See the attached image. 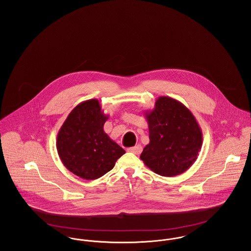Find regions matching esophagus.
I'll return each mask as SVG.
<instances>
[{
    "mask_svg": "<svg viewBox=\"0 0 251 251\" xmlns=\"http://www.w3.org/2000/svg\"><path fill=\"white\" fill-rule=\"evenodd\" d=\"M142 150H143V149H142V146H141V145H137V146L129 148L127 151H128L129 152L134 153V154H136V155H139V154L142 152Z\"/></svg>",
    "mask_w": 251,
    "mask_h": 251,
    "instance_id": "obj_1",
    "label": "esophagus"
}]
</instances>
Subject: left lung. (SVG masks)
Returning <instances> with one entry per match:
<instances>
[{
	"mask_svg": "<svg viewBox=\"0 0 251 251\" xmlns=\"http://www.w3.org/2000/svg\"><path fill=\"white\" fill-rule=\"evenodd\" d=\"M150 143L140 159L156 174L174 177L186 171L198 159L202 131L191 111L180 101L161 96L152 110L145 111Z\"/></svg>",
	"mask_w": 251,
	"mask_h": 251,
	"instance_id": "left-lung-1",
	"label": "left lung"
}]
</instances>
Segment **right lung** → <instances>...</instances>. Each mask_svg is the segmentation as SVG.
<instances>
[{"label":"right lung","mask_w":251,"mask_h":251,"mask_svg":"<svg viewBox=\"0 0 251 251\" xmlns=\"http://www.w3.org/2000/svg\"><path fill=\"white\" fill-rule=\"evenodd\" d=\"M108 119L97 99L87 100L72 109L57 133L61 162L82 179L100 178L125 153L103 131Z\"/></svg>","instance_id":"add662e5"}]
</instances>
